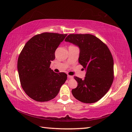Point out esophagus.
Returning <instances> with one entry per match:
<instances>
[{
    "mask_svg": "<svg viewBox=\"0 0 132 132\" xmlns=\"http://www.w3.org/2000/svg\"><path fill=\"white\" fill-rule=\"evenodd\" d=\"M68 78H69V79H72V78H73V77L71 76V75H68Z\"/></svg>",
    "mask_w": 132,
    "mask_h": 132,
    "instance_id": "esophagus-1",
    "label": "esophagus"
}]
</instances>
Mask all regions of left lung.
<instances>
[{
  "instance_id": "1",
  "label": "left lung",
  "mask_w": 132,
  "mask_h": 132,
  "mask_svg": "<svg viewBox=\"0 0 132 132\" xmlns=\"http://www.w3.org/2000/svg\"><path fill=\"white\" fill-rule=\"evenodd\" d=\"M66 42L74 44L80 50L79 63L86 70L82 79L77 77V88L72 89L74 97L81 102L93 103L102 99L113 81V60L108 46L90 34H70Z\"/></svg>"
}]
</instances>
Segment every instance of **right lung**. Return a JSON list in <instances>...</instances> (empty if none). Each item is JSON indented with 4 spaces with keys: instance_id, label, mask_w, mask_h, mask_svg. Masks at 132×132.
I'll list each match as a JSON object with an SVG mask.
<instances>
[{
    "instance_id": "add662e5",
    "label": "right lung",
    "mask_w": 132,
    "mask_h": 132,
    "mask_svg": "<svg viewBox=\"0 0 132 132\" xmlns=\"http://www.w3.org/2000/svg\"><path fill=\"white\" fill-rule=\"evenodd\" d=\"M67 34L45 32L33 36L25 45L18 61L22 88L37 102H47L57 96L67 79L64 72L56 73L50 68L55 52Z\"/></svg>"
}]
</instances>
